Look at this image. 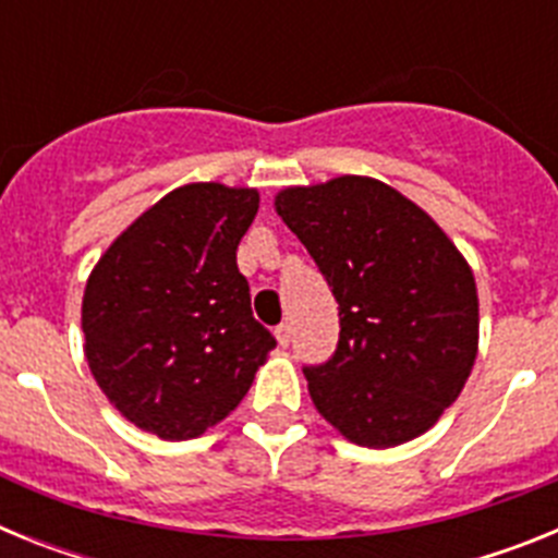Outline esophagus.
<instances>
[{
  "mask_svg": "<svg viewBox=\"0 0 558 558\" xmlns=\"http://www.w3.org/2000/svg\"><path fill=\"white\" fill-rule=\"evenodd\" d=\"M290 338H293L290 324H279V327H276V340H279V347H290Z\"/></svg>",
  "mask_w": 558,
  "mask_h": 558,
  "instance_id": "1",
  "label": "esophagus"
}]
</instances>
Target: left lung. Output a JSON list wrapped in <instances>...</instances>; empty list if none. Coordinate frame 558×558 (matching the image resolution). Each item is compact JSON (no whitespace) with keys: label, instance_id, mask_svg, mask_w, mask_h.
<instances>
[{"label":"left lung","instance_id":"left-lung-1","mask_svg":"<svg viewBox=\"0 0 558 558\" xmlns=\"http://www.w3.org/2000/svg\"><path fill=\"white\" fill-rule=\"evenodd\" d=\"M338 302L332 357L304 366L315 408L360 447L422 436L477 354L470 265L427 211L388 184L340 175L276 195Z\"/></svg>","mask_w":558,"mask_h":558}]
</instances>
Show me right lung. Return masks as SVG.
<instances>
[{"label": "right lung", "instance_id": "right-lung-1", "mask_svg": "<svg viewBox=\"0 0 558 558\" xmlns=\"http://www.w3.org/2000/svg\"><path fill=\"white\" fill-rule=\"evenodd\" d=\"M256 209V190L179 186L133 220L88 276V368L142 430L184 441L218 425L276 347L236 268Z\"/></svg>", "mask_w": 558, "mask_h": 558}]
</instances>
